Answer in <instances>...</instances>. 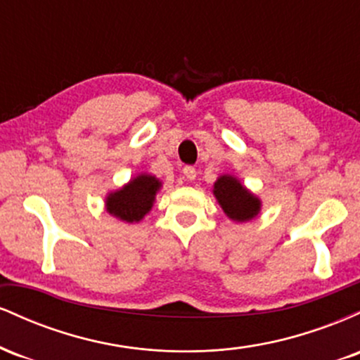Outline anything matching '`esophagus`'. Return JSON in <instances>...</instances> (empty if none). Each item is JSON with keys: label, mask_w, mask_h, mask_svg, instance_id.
<instances>
[{"label": "esophagus", "mask_w": 360, "mask_h": 360, "mask_svg": "<svg viewBox=\"0 0 360 360\" xmlns=\"http://www.w3.org/2000/svg\"><path fill=\"white\" fill-rule=\"evenodd\" d=\"M183 174L186 176V179L188 181H194L196 179V169H194L193 166H186L183 169Z\"/></svg>", "instance_id": "esophagus-1"}]
</instances>
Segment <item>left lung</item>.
<instances>
[{
	"label": "left lung",
	"instance_id": "obj_1",
	"mask_svg": "<svg viewBox=\"0 0 360 360\" xmlns=\"http://www.w3.org/2000/svg\"><path fill=\"white\" fill-rule=\"evenodd\" d=\"M213 194L226 217L233 221H249L260 213V200L242 186L237 177L223 174L213 184Z\"/></svg>",
	"mask_w": 360,
	"mask_h": 360
}]
</instances>
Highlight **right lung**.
<instances>
[{
  "label": "right lung",
  "mask_w": 360,
  "mask_h": 360,
  "mask_svg": "<svg viewBox=\"0 0 360 360\" xmlns=\"http://www.w3.org/2000/svg\"><path fill=\"white\" fill-rule=\"evenodd\" d=\"M160 186L162 183L155 176L139 174L123 188L106 196V212L125 223H139L154 206Z\"/></svg>",
  "instance_id": "right-lung-1"
}]
</instances>
